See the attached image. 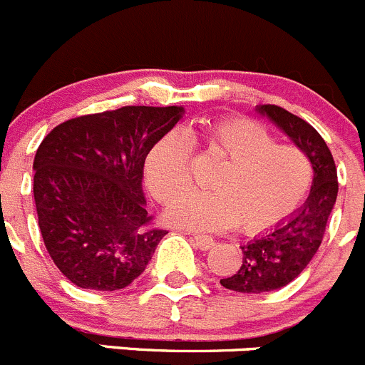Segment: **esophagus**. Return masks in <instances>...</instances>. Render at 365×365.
<instances>
[{
	"instance_id": "esophagus-1",
	"label": "esophagus",
	"mask_w": 365,
	"mask_h": 365,
	"mask_svg": "<svg viewBox=\"0 0 365 365\" xmlns=\"http://www.w3.org/2000/svg\"><path fill=\"white\" fill-rule=\"evenodd\" d=\"M191 243H193L197 248H200V250H209V248L215 245V241H212V237H209V236L193 234V236H191Z\"/></svg>"
}]
</instances>
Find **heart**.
Segmentation results:
<instances>
[{"instance_id": "b5f03b06", "label": "heart", "mask_w": 365, "mask_h": 365, "mask_svg": "<svg viewBox=\"0 0 365 365\" xmlns=\"http://www.w3.org/2000/svg\"><path fill=\"white\" fill-rule=\"evenodd\" d=\"M193 145L222 160L210 178L211 192H194L168 209L172 225L191 230H223L237 223L247 234L284 222L305 202L314 167L304 149L279 143L277 136L247 117L209 120L198 135L168 131L145 160V181L160 202H174L189 187Z\"/></svg>"}]
</instances>
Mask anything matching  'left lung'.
Returning a JSON list of instances; mask_svg holds the SVG:
<instances>
[{"label": "left lung", "instance_id": "left-lung-1", "mask_svg": "<svg viewBox=\"0 0 365 365\" xmlns=\"http://www.w3.org/2000/svg\"><path fill=\"white\" fill-rule=\"evenodd\" d=\"M257 111L305 150L312 161L314 181L305 204L272 230L243 245L240 269L220 280L227 289L248 294L280 289L304 272L323 241L339 190L330 149L309 122L275 104H262Z\"/></svg>", "mask_w": 365, "mask_h": 365}]
</instances>
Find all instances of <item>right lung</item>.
Returning <instances> with one entry per match:
<instances>
[{
  "instance_id": "right-lung-1",
  "label": "right lung",
  "mask_w": 365,
  "mask_h": 365,
  "mask_svg": "<svg viewBox=\"0 0 365 365\" xmlns=\"http://www.w3.org/2000/svg\"><path fill=\"white\" fill-rule=\"evenodd\" d=\"M182 113V106H124L71 118L42 140L34 161L38 227L74 286L117 291L145 272L168 230L147 215L143 165Z\"/></svg>"
}]
</instances>
